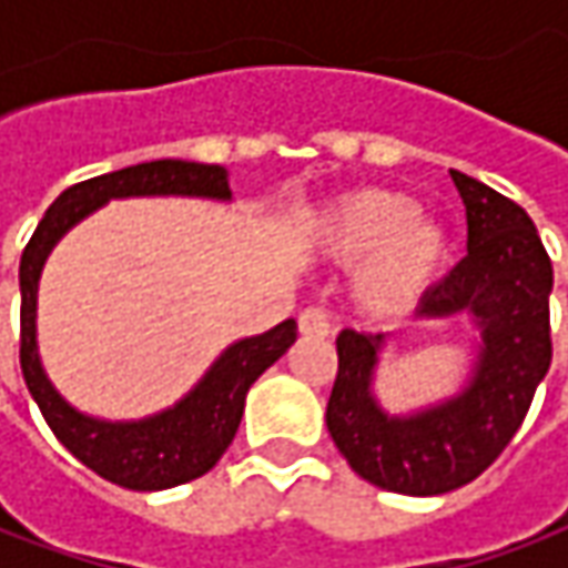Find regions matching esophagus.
<instances>
[{
  "mask_svg": "<svg viewBox=\"0 0 568 568\" xmlns=\"http://www.w3.org/2000/svg\"><path fill=\"white\" fill-rule=\"evenodd\" d=\"M296 325H300V335H306V338H325L332 332V318L322 306H306L296 316Z\"/></svg>",
  "mask_w": 568,
  "mask_h": 568,
  "instance_id": "obj_1",
  "label": "esophagus"
}]
</instances>
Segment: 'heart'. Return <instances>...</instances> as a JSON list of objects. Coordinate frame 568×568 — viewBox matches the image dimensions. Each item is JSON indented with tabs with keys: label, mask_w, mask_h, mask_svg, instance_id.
Segmentation results:
<instances>
[{
	"label": "heart",
	"mask_w": 568,
	"mask_h": 568,
	"mask_svg": "<svg viewBox=\"0 0 568 568\" xmlns=\"http://www.w3.org/2000/svg\"><path fill=\"white\" fill-rule=\"evenodd\" d=\"M417 214V202L402 192L361 189L335 199L316 217L322 250L344 262L363 258L357 272L363 313L398 316L446 268L448 236Z\"/></svg>",
	"instance_id": "b5f03b06"
}]
</instances>
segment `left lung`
<instances>
[{
	"label": "left lung",
	"instance_id": "8db88e82",
	"mask_svg": "<svg viewBox=\"0 0 568 568\" xmlns=\"http://www.w3.org/2000/svg\"><path fill=\"white\" fill-rule=\"evenodd\" d=\"M468 214V255L424 294L420 316L470 313L480 354L468 388L410 417L373 398L382 335L344 328L325 424L363 480L404 496H439L480 477L509 446L550 369L554 265L535 221L513 199L452 170Z\"/></svg>",
	"mask_w": 568,
	"mask_h": 568
}]
</instances>
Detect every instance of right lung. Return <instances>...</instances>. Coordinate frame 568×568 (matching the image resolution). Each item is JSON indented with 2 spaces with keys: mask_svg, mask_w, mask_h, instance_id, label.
<instances>
[{
  "mask_svg": "<svg viewBox=\"0 0 568 568\" xmlns=\"http://www.w3.org/2000/svg\"><path fill=\"white\" fill-rule=\"evenodd\" d=\"M129 195H199L230 199L227 170L195 161H148V164L113 170L94 180L69 186L43 221L33 230L31 243L21 252V373L28 392L50 424L55 439L110 484L125 490H166L202 477L221 462L236 436L250 385L296 341V322L287 318L272 332L230 344L214 361L186 398L164 414L135 424H106L78 414L55 392L37 354V281L47 255L65 230L88 217L110 199Z\"/></svg>",
  "mask_w": 568,
  "mask_h": 568,
  "instance_id": "add662e5",
  "label": "right lung"
}]
</instances>
